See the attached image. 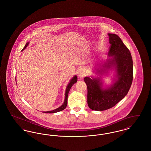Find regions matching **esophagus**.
<instances>
[{
	"instance_id": "esophagus-1",
	"label": "esophagus",
	"mask_w": 151,
	"mask_h": 151,
	"mask_svg": "<svg viewBox=\"0 0 151 151\" xmlns=\"http://www.w3.org/2000/svg\"><path fill=\"white\" fill-rule=\"evenodd\" d=\"M86 72L83 69H80L78 72V76L79 78H83L84 77L86 76Z\"/></svg>"
}]
</instances>
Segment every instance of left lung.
I'll use <instances>...</instances> for the list:
<instances>
[{
	"label": "left lung",
	"mask_w": 151,
	"mask_h": 151,
	"mask_svg": "<svg viewBox=\"0 0 151 151\" xmlns=\"http://www.w3.org/2000/svg\"><path fill=\"white\" fill-rule=\"evenodd\" d=\"M111 44L108 56H111L98 69L101 74L114 69L116 78L110 87L103 88L101 78H84L87 87V104L95 111H103L114 107L127 95L133 80V61L129 49L119 36L109 33Z\"/></svg>",
	"instance_id": "left-lung-1"
}]
</instances>
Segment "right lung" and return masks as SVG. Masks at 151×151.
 <instances>
[{"instance_id":"1","label":"right lung","mask_w":151,"mask_h":151,"mask_svg":"<svg viewBox=\"0 0 151 151\" xmlns=\"http://www.w3.org/2000/svg\"><path fill=\"white\" fill-rule=\"evenodd\" d=\"M29 44V42H27L25 47H24L23 50L25 49L26 47L28 46V45ZM77 82V76H74L73 77V78H72L71 80L70 81L69 84L68 85L66 88V91H65V101H64V102L60 107L54 110H52V111H45V112H44V113H55V112H59V111H63V110H64L66 106H67V104H68V94H69V92L72 86Z\"/></svg>"}]
</instances>
